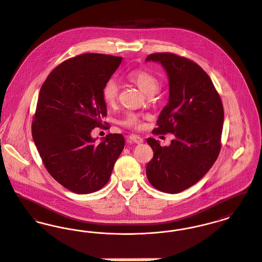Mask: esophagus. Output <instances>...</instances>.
I'll return each mask as SVG.
<instances>
[{
	"label": "esophagus",
	"instance_id": "obj_1",
	"mask_svg": "<svg viewBox=\"0 0 262 262\" xmlns=\"http://www.w3.org/2000/svg\"><path fill=\"white\" fill-rule=\"evenodd\" d=\"M128 140H130L131 142L136 143V144H141V143H143V138H142V137H140L138 135H135V134L130 135V136L128 137Z\"/></svg>",
	"mask_w": 262,
	"mask_h": 262
}]
</instances>
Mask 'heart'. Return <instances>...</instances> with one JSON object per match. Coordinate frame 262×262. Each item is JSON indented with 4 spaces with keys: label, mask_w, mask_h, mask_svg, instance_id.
I'll return each instance as SVG.
<instances>
[{
    "label": "heart",
    "mask_w": 262,
    "mask_h": 262,
    "mask_svg": "<svg viewBox=\"0 0 262 262\" xmlns=\"http://www.w3.org/2000/svg\"><path fill=\"white\" fill-rule=\"evenodd\" d=\"M126 77L129 81L136 84L140 90L147 95L154 93L159 86L157 78L153 74L145 70H132L127 74ZM118 92L119 88L116 81L113 79H109L102 88V99L105 104L108 106L115 104L118 98ZM120 123L123 126L128 128L139 129L142 127V118L139 114L128 113Z\"/></svg>",
    "instance_id": "heart-1"
}]
</instances>
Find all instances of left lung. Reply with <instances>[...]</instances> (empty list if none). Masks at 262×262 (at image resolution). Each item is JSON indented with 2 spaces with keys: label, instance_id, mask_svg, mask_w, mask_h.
<instances>
[{
  "label": "left lung",
  "instance_id": "1",
  "mask_svg": "<svg viewBox=\"0 0 262 262\" xmlns=\"http://www.w3.org/2000/svg\"><path fill=\"white\" fill-rule=\"evenodd\" d=\"M146 61L165 69L169 80V101L158 118L153 134H174L169 146L148 138L154 157L146 174L161 192L178 193L199 182L221 151L224 107L207 72L192 60L174 53H153Z\"/></svg>",
  "mask_w": 262,
  "mask_h": 262
}]
</instances>
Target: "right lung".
<instances>
[{
    "label": "right lung",
    "mask_w": 262,
    "mask_h": 262,
    "mask_svg": "<svg viewBox=\"0 0 262 262\" xmlns=\"http://www.w3.org/2000/svg\"><path fill=\"white\" fill-rule=\"evenodd\" d=\"M122 58L77 55L56 67L40 88L32 124L35 147L53 179L75 193L103 188L125 146L121 134L100 143L91 137L107 115L102 88Z\"/></svg>",
    "instance_id": "1"
}]
</instances>
